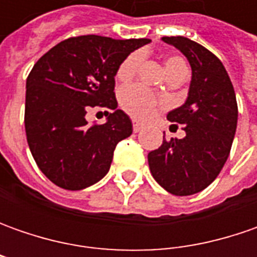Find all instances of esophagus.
Masks as SVG:
<instances>
[{"label":"esophagus","instance_id":"obj_1","mask_svg":"<svg viewBox=\"0 0 257 257\" xmlns=\"http://www.w3.org/2000/svg\"><path fill=\"white\" fill-rule=\"evenodd\" d=\"M143 124L142 123H139L137 120H133V130H134V133H139L140 130H143Z\"/></svg>","mask_w":257,"mask_h":257}]
</instances>
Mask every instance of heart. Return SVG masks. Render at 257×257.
Wrapping results in <instances>:
<instances>
[{"label":"heart","instance_id":"obj_1","mask_svg":"<svg viewBox=\"0 0 257 257\" xmlns=\"http://www.w3.org/2000/svg\"><path fill=\"white\" fill-rule=\"evenodd\" d=\"M142 63V53H132L123 60V63L117 68V80L121 83H127L133 78ZM164 68L167 75L177 74L182 71H187L186 63L179 55H170L164 60ZM120 104L124 110L134 118L149 120L152 118L157 108L163 105V100L157 98L153 93H150L143 85L134 84L124 87L120 93Z\"/></svg>","mask_w":257,"mask_h":257}]
</instances>
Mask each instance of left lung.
<instances>
[{"label": "left lung", "mask_w": 257, "mask_h": 257, "mask_svg": "<svg viewBox=\"0 0 257 257\" xmlns=\"http://www.w3.org/2000/svg\"><path fill=\"white\" fill-rule=\"evenodd\" d=\"M192 67V81L183 105L167 114L183 124L186 136L172 139L150 152L149 167L154 180L176 196L202 192L226 163L237 125V103L232 81L222 61L203 45L186 37H163Z\"/></svg>", "instance_id": "1"}]
</instances>
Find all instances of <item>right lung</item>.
Masks as SVG:
<instances>
[{"instance_id":"right-lung-1","label":"right lung","mask_w":257,"mask_h":257,"mask_svg":"<svg viewBox=\"0 0 257 257\" xmlns=\"http://www.w3.org/2000/svg\"><path fill=\"white\" fill-rule=\"evenodd\" d=\"M150 41L73 37L35 63L25 85V134L35 163L54 184L81 190L108 173L117 143L133 133L130 117L117 110L114 77L127 55ZM94 105L113 110L104 124L86 121Z\"/></svg>"}]
</instances>
